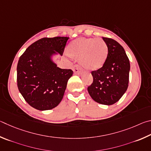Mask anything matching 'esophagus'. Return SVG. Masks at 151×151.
<instances>
[{
	"label": "esophagus",
	"mask_w": 151,
	"mask_h": 151,
	"mask_svg": "<svg viewBox=\"0 0 151 151\" xmlns=\"http://www.w3.org/2000/svg\"><path fill=\"white\" fill-rule=\"evenodd\" d=\"M73 70L74 71V73L76 74H80V73H81V72H82V71H83L80 66L78 64L74 65Z\"/></svg>",
	"instance_id": "esophagus-1"
}]
</instances>
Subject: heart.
Listing matches in <instances>:
<instances>
[{
  "instance_id": "heart-1",
  "label": "heart",
  "mask_w": 151,
  "mask_h": 151,
  "mask_svg": "<svg viewBox=\"0 0 151 151\" xmlns=\"http://www.w3.org/2000/svg\"><path fill=\"white\" fill-rule=\"evenodd\" d=\"M68 52L73 56L80 57V63L84 68L97 70L107 60L108 46L101 38H80L71 42Z\"/></svg>"
}]
</instances>
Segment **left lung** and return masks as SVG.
I'll return each mask as SVG.
<instances>
[{"label":"left lung","mask_w":151,"mask_h":151,"mask_svg":"<svg viewBox=\"0 0 151 151\" xmlns=\"http://www.w3.org/2000/svg\"><path fill=\"white\" fill-rule=\"evenodd\" d=\"M108 46V55L104 65L91 71L93 83L88 91L95 101L113 105L119 100L129 86L130 62L125 50L112 38L102 37Z\"/></svg>","instance_id":"obj_1"}]
</instances>
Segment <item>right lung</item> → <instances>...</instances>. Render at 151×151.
Returning a JSON list of instances; mask_svg holds the SVG:
<instances>
[{
    "mask_svg": "<svg viewBox=\"0 0 151 151\" xmlns=\"http://www.w3.org/2000/svg\"><path fill=\"white\" fill-rule=\"evenodd\" d=\"M69 37L43 38L32 44L23 53L17 65V86L24 99L40 111L50 110L63 98L70 69H61L52 62L55 52H64Z\"/></svg>",
    "mask_w": 151,
    "mask_h": 151,
    "instance_id": "obj_1",
    "label": "right lung"
}]
</instances>
